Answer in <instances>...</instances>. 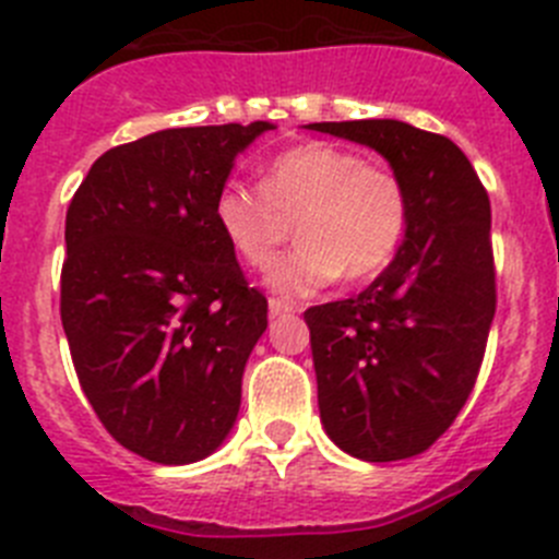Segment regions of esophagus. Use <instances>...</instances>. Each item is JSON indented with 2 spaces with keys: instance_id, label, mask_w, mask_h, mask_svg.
I'll return each instance as SVG.
<instances>
[{
  "instance_id": "1",
  "label": "esophagus",
  "mask_w": 559,
  "mask_h": 559,
  "mask_svg": "<svg viewBox=\"0 0 559 559\" xmlns=\"http://www.w3.org/2000/svg\"><path fill=\"white\" fill-rule=\"evenodd\" d=\"M292 311H297V306L286 304V300H278V297H273V300H270V317L292 314Z\"/></svg>"
}]
</instances>
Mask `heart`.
<instances>
[{
  "mask_svg": "<svg viewBox=\"0 0 559 559\" xmlns=\"http://www.w3.org/2000/svg\"><path fill=\"white\" fill-rule=\"evenodd\" d=\"M212 217L248 267L264 270L297 228V245L267 275L270 289L306 297L347 275L364 281L394 259L408 228V192L394 170L336 143H306L264 168L262 190L226 185Z\"/></svg>",
  "mask_w": 559,
  "mask_h": 559,
  "instance_id": "1",
  "label": "heart"
}]
</instances>
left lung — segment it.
Wrapping results in <instances>:
<instances>
[{"label": "left lung", "mask_w": 559, "mask_h": 559, "mask_svg": "<svg viewBox=\"0 0 559 559\" xmlns=\"http://www.w3.org/2000/svg\"><path fill=\"white\" fill-rule=\"evenodd\" d=\"M306 129L378 151L408 192L389 267L304 317L328 438L369 463L414 457L455 421L483 364L497 311L491 201L450 138L391 118Z\"/></svg>", "instance_id": "obj_1"}]
</instances>
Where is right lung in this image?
<instances>
[{"mask_svg":"<svg viewBox=\"0 0 559 559\" xmlns=\"http://www.w3.org/2000/svg\"><path fill=\"white\" fill-rule=\"evenodd\" d=\"M270 121L162 129L93 162L66 215L60 317L109 436L185 466L223 444L267 328L212 217L234 159Z\"/></svg>","mask_w":559,"mask_h":559,"instance_id":"obj_1","label":"right lung"}]
</instances>
